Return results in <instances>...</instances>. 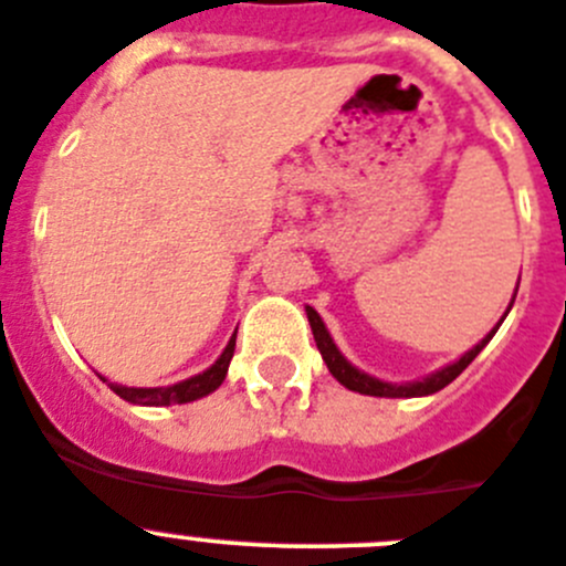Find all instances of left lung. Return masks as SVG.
I'll list each match as a JSON object with an SVG mask.
<instances>
[{
    "instance_id": "8db88e82",
    "label": "left lung",
    "mask_w": 566,
    "mask_h": 566,
    "mask_svg": "<svg viewBox=\"0 0 566 566\" xmlns=\"http://www.w3.org/2000/svg\"><path fill=\"white\" fill-rule=\"evenodd\" d=\"M307 318H310V327H313L315 346H318V353H321V358H324V364H327V369L333 371V378L338 380L340 386H346V389L360 391V395H371V397H420V395H434V391L446 389V386L451 384V380H454L457 375H460V371L482 353V349H485V344L493 338V333L499 329V324H496V327H493L491 333L480 340V344L473 346V349H468L460 360L442 366L440 371H434V375H429V378L415 380V384H386V380L371 378V375L360 371L358 366H353L349 360L344 358V355L338 353V346L333 344L327 327H324V321H321V315L315 313L313 307H307Z\"/></svg>"
}]
</instances>
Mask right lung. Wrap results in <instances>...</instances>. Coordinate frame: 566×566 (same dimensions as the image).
Returning <instances> with one entry per match:
<instances>
[{"mask_svg": "<svg viewBox=\"0 0 566 566\" xmlns=\"http://www.w3.org/2000/svg\"><path fill=\"white\" fill-rule=\"evenodd\" d=\"M233 346H237V333L233 338L228 340L226 353L220 358L213 360L206 371L195 375V378L180 380L175 386H155V389H135V386H118L109 384V389L115 395H120L129 403H140V406H171V403H191V400H200V397L211 395L213 389H220L222 380L228 375V364L233 358Z\"/></svg>", "mask_w": 566, "mask_h": 566, "instance_id": "obj_1", "label": "right lung"}]
</instances>
